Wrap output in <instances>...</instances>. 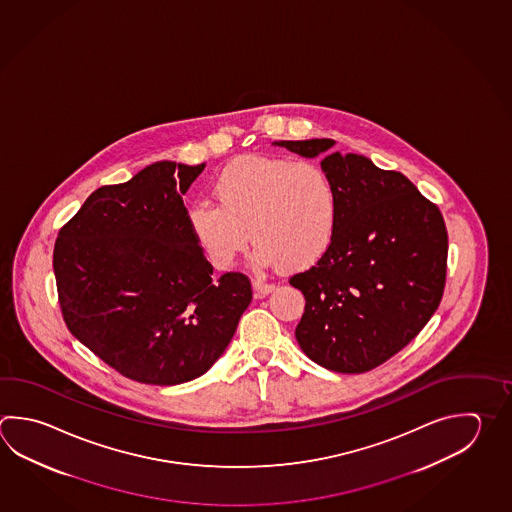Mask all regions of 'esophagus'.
I'll list each match as a JSON object with an SVG mask.
<instances>
[{"label":"esophagus","instance_id":"obj_1","mask_svg":"<svg viewBox=\"0 0 512 512\" xmlns=\"http://www.w3.org/2000/svg\"><path fill=\"white\" fill-rule=\"evenodd\" d=\"M251 284H253V291H255L257 297H264V295H268V293L273 290V284L264 282V280L261 279H253Z\"/></svg>","mask_w":512,"mask_h":512}]
</instances>
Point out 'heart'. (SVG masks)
<instances>
[{
  "label": "heart",
  "mask_w": 512,
  "mask_h": 512,
  "mask_svg": "<svg viewBox=\"0 0 512 512\" xmlns=\"http://www.w3.org/2000/svg\"><path fill=\"white\" fill-rule=\"evenodd\" d=\"M212 192L217 204H192L188 222L195 241L217 268L232 266L250 237L257 244V264L279 262L286 270L313 266L333 244L337 188L319 164L242 157L222 168Z\"/></svg>",
  "instance_id": "b5f03b06"
}]
</instances>
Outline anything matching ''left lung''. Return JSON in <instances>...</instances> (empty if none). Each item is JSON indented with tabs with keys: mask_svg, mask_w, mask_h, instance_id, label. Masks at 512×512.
Instances as JSON below:
<instances>
[{
	"mask_svg": "<svg viewBox=\"0 0 512 512\" xmlns=\"http://www.w3.org/2000/svg\"><path fill=\"white\" fill-rule=\"evenodd\" d=\"M275 145L324 155L320 164L338 195L331 248L290 277L306 299L297 342L331 371H371L404 349L442 300L449 248L442 212L400 172L329 152L333 139Z\"/></svg>",
	"mask_w": 512,
	"mask_h": 512,
	"instance_id": "8db88e82",
	"label": "left lung"
}]
</instances>
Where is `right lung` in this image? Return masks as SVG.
Here are the masks:
<instances>
[{
	"label": "right lung",
	"mask_w": 512,
	"mask_h": 512,
	"mask_svg": "<svg viewBox=\"0 0 512 512\" xmlns=\"http://www.w3.org/2000/svg\"><path fill=\"white\" fill-rule=\"evenodd\" d=\"M204 164H150L90 193L59 230L54 275L68 331L119 375L152 386L201 377L230 344L251 282L213 277L183 195Z\"/></svg>",
	"instance_id": "add662e5"
}]
</instances>
